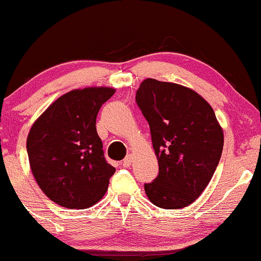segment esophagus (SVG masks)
<instances>
[{
	"mask_svg": "<svg viewBox=\"0 0 261 261\" xmlns=\"http://www.w3.org/2000/svg\"><path fill=\"white\" fill-rule=\"evenodd\" d=\"M131 163H133V156L128 154L126 159H124V161H122V166H124V167H130Z\"/></svg>",
	"mask_w": 261,
	"mask_h": 261,
	"instance_id": "esophagus-1",
	"label": "esophagus"
}]
</instances>
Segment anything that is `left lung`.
<instances>
[{"instance_id":"left-lung-1","label":"left lung","mask_w":261,"mask_h":261,"mask_svg":"<svg viewBox=\"0 0 261 261\" xmlns=\"http://www.w3.org/2000/svg\"><path fill=\"white\" fill-rule=\"evenodd\" d=\"M136 102L150 125L159 176L146 183L150 202L181 210L200 196L222 156L224 135L213 109L198 93L176 83L145 79Z\"/></svg>"}]
</instances>
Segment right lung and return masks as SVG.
Here are the masks:
<instances>
[{
    "label": "right lung",
    "instance_id": "obj_1",
    "mask_svg": "<svg viewBox=\"0 0 261 261\" xmlns=\"http://www.w3.org/2000/svg\"><path fill=\"white\" fill-rule=\"evenodd\" d=\"M115 93L109 87L74 89L59 96L31 127L27 152L43 193L69 210H85L104 197L115 168L105 161L96 116Z\"/></svg>",
    "mask_w": 261,
    "mask_h": 261
}]
</instances>
